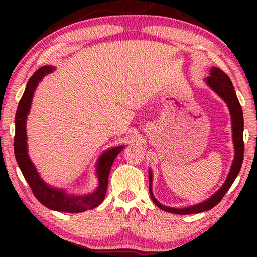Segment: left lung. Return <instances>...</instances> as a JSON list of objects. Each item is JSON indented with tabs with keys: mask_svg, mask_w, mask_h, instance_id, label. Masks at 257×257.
Wrapping results in <instances>:
<instances>
[{
	"mask_svg": "<svg viewBox=\"0 0 257 257\" xmlns=\"http://www.w3.org/2000/svg\"><path fill=\"white\" fill-rule=\"evenodd\" d=\"M206 84L214 90V92L219 95V96L227 103L229 107L230 114H231V124H232V141L234 145V159L230 169V172L227 177L222 187L216 191V193L210 197L207 201L196 204V205L186 207V208H175V207H168L164 206L160 202L156 201L153 193H152V172L150 170L149 178H150V195L152 201L158 207H160L162 211L175 213V214H195V213H201L211 210L221 202V199L227 193L228 189L233 184L234 179L238 176L239 171H240L242 160H243V151H245V146H243V116H242V110L239 103L236 92H234L233 85L230 78L225 75V73L220 70L219 68L212 67L211 73L206 79Z\"/></svg>",
	"mask_w": 257,
	"mask_h": 257,
	"instance_id": "left-lung-1",
	"label": "left lung"
}]
</instances>
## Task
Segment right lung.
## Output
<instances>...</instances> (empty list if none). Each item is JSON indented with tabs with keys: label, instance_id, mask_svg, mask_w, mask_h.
<instances>
[{
	"label": "right lung",
	"instance_id": "right-lung-1",
	"mask_svg": "<svg viewBox=\"0 0 257 257\" xmlns=\"http://www.w3.org/2000/svg\"><path fill=\"white\" fill-rule=\"evenodd\" d=\"M54 70L52 66H44L38 69V70L30 77V79L26 86L25 93L21 97L18 104L16 113V134H15V155L17 163L25 179L27 180L28 185L33 190L38 201L43 205L46 206L50 210L59 211V212H68V213H80L87 210L98 206L103 202L105 197L108 181V173H110L113 161L116 158L123 146H116L110 149L104 154L99 156L97 162V177H98V187L97 189L92 194L88 195H69L63 189H56L49 186L43 181L42 178L38 175L35 165L30 161L27 152V135H26V119L30 110V104L34 96V92L43 78L50 72Z\"/></svg>",
	"mask_w": 257,
	"mask_h": 257
}]
</instances>
